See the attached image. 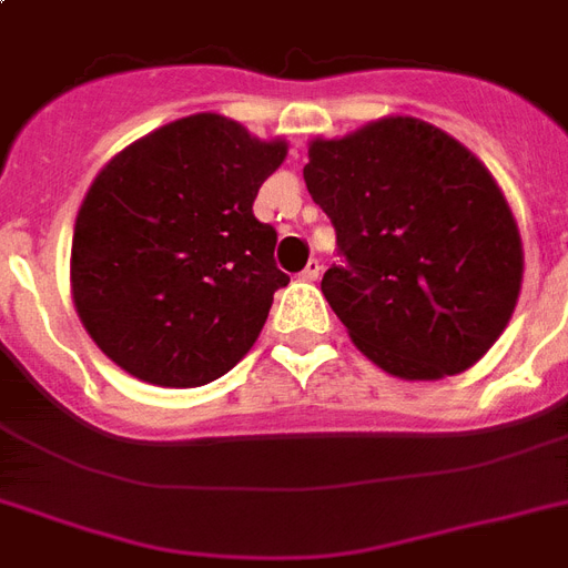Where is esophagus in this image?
Masks as SVG:
<instances>
[{"instance_id":"esophagus-1","label":"esophagus","mask_w":568,"mask_h":568,"mask_svg":"<svg viewBox=\"0 0 568 568\" xmlns=\"http://www.w3.org/2000/svg\"><path fill=\"white\" fill-rule=\"evenodd\" d=\"M318 276H321V262L318 258H310V265L301 271V280H310V283H315Z\"/></svg>"}]
</instances>
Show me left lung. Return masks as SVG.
I'll use <instances>...</instances> for the list:
<instances>
[{
  "label": "left lung",
  "mask_w": 568,
  "mask_h": 568,
  "mask_svg": "<svg viewBox=\"0 0 568 568\" xmlns=\"http://www.w3.org/2000/svg\"><path fill=\"white\" fill-rule=\"evenodd\" d=\"M303 180L336 230L321 292L383 372L439 379L495 345L521 288V241L484 164L442 129L386 118L312 141Z\"/></svg>",
  "instance_id": "obj_1"
}]
</instances>
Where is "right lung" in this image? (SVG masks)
Returning a JSON list of instances; mask_svg holds the SVG:
<instances>
[{
  "label": "right lung",
  "mask_w": 568,
  "mask_h": 568,
  "mask_svg": "<svg viewBox=\"0 0 568 568\" xmlns=\"http://www.w3.org/2000/svg\"><path fill=\"white\" fill-rule=\"evenodd\" d=\"M285 141L191 114L114 155L73 232V301L109 359L155 386L223 377L265 327L276 230L253 214Z\"/></svg>",
  "instance_id": "1"
}]
</instances>
